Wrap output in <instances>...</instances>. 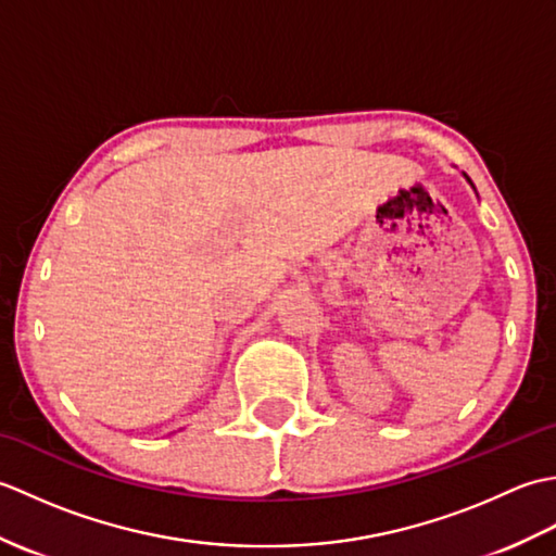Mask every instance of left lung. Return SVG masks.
<instances>
[{
    "mask_svg": "<svg viewBox=\"0 0 556 556\" xmlns=\"http://www.w3.org/2000/svg\"><path fill=\"white\" fill-rule=\"evenodd\" d=\"M466 179H468V176H466ZM468 181H470V179H468Z\"/></svg>",
    "mask_w": 556,
    "mask_h": 556,
    "instance_id": "8db88e82",
    "label": "left lung"
}]
</instances>
